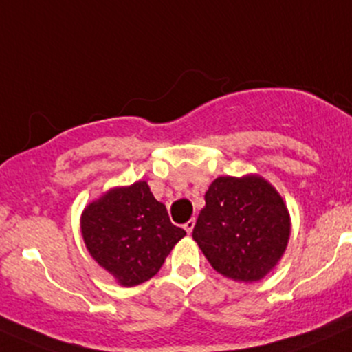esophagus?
<instances>
[{"instance_id":"obj_1","label":"esophagus","mask_w":352,"mask_h":352,"mask_svg":"<svg viewBox=\"0 0 352 352\" xmlns=\"http://www.w3.org/2000/svg\"><path fill=\"white\" fill-rule=\"evenodd\" d=\"M194 226H195V219L187 220V222L184 223V229L187 230V234H188V235H190V234H192V230H194Z\"/></svg>"}]
</instances>
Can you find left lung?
I'll use <instances>...</instances> for the list:
<instances>
[{
	"mask_svg": "<svg viewBox=\"0 0 352 352\" xmlns=\"http://www.w3.org/2000/svg\"><path fill=\"white\" fill-rule=\"evenodd\" d=\"M192 237L223 277L256 283L283 258L291 237V215L264 177H217L208 187Z\"/></svg>",
	"mask_w": 352,
	"mask_h": 352,
	"instance_id": "left-lung-1",
	"label": "left lung"
}]
</instances>
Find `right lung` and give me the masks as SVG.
I'll use <instances>...</instances> for the list:
<instances>
[{"label":"right lung","instance_id":"add662e5","mask_svg":"<svg viewBox=\"0 0 352 352\" xmlns=\"http://www.w3.org/2000/svg\"><path fill=\"white\" fill-rule=\"evenodd\" d=\"M80 229L87 250L123 287L152 279L185 230L145 180L113 187L83 208Z\"/></svg>","mask_w":352,"mask_h":352}]
</instances>
